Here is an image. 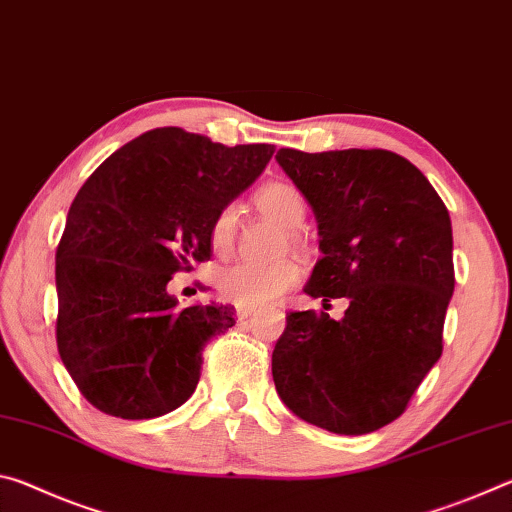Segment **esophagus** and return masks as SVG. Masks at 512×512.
Instances as JSON below:
<instances>
[{"label":"esophagus","instance_id":"34e87169","mask_svg":"<svg viewBox=\"0 0 512 512\" xmlns=\"http://www.w3.org/2000/svg\"><path fill=\"white\" fill-rule=\"evenodd\" d=\"M255 314V307H237V318L246 320Z\"/></svg>","mask_w":512,"mask_h":512}]
</instances>
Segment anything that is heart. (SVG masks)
<instances>
[{
    "label": "heart",
    "mask_w": 512,
    "mask_h": 512,
    "mask_svg": "<svg viewBox=\"0 0 512 512\" xmlns=\"http://www.w3.org/2000/svg\"><path fill=\"white\" fill-rule=\"evenodd\" d=\"M255 203L264 214L273 216L284 228H298L305 219V198L289 183H268L259 189ZM239 210L235 203L223 205L214 214L210 225V241L216 253H225L235 244ZM302 271L291 259L275 264L237 262L223 268L216 277L219 293L239 307H266L280 300L291 287L300 282Z\"/></svg>",
    "instance_id": "obj_1"
}]
</instances>
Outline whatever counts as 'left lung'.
Masks as SVG:
<instances>
[{"label": "left lung", "instance_id": "8db88e82", "mask_svg": "<svg viewBox=\"0 0 512 512\" xmlns=\"http://www.w3.org/2000/svg\"><path fill=\"white\" fill-rule=\"evenodd\" d=\"M275 160L314 210L318 259L305 293L348 298L341 320L291 311L273 350V381L300 420L341 436L404 413L443 354L454 293L452 221L424 173L384 149Z\"/></svg>", "mask_w": 512, "mask_h": 512}]
</instances>
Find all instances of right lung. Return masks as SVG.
<instances>
[{
  "label": "right lung",
  "instance_id": "1",
  "mask_svg": "<svg viewBox=\"0 0 512 512\" xmlns=\"http://www.w3.org/2000/svg\"><path fill=\"white\" fill-rule=\"evenodd\" d=\"M167 126L135 137L85 180L56 250V343L99 411L149 420L185 404L203 348L235 307H180L167 284L212 255L210 225L273 158Z\"/></svg>",
  "mask_w": 512,
  "mask_h": 512
}]
</instances>
